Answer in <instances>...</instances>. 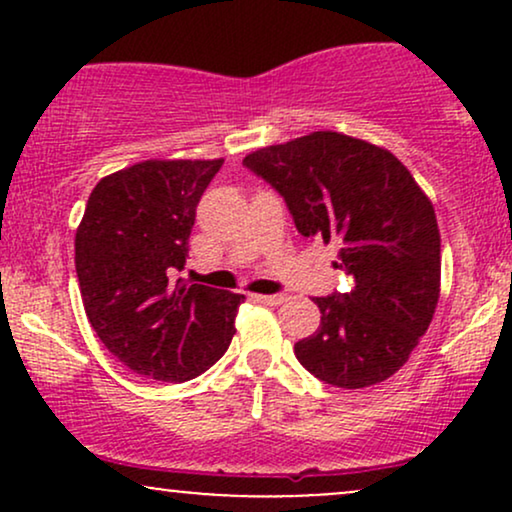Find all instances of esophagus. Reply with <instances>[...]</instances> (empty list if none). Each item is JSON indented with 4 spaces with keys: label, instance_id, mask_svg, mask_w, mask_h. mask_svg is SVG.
<instances>
[{
    "label": "esophagus",
    "instance_id": "esophagus-1",
    "mask_svg": "<svg viewBox=\"0 0 512 512\" xmlns=\"http://www.w3.org/2000/svg\"><path fill=\"white\" fill-rule=\"evenodd\" d=\"M252 298H255L257 303H264V305H281L286 301V296H267V293H264V296L260 293V296H252Z\"/></svg>",
    "mask_w": 512,
    "mask_h": 512
}]
</instances>
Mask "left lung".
Wrapping results in <instances>:
<instances>
[{
	"mask_svg": "<svg viewBox=\"0 0 512 512\" xmlns=\"http://www.w3.org/2000/svg\"><path fill=\"white\" fill-rule=\"evenodd\" d=\"M286 199L298 233L337 245L354 276L342 296L313 298L320 327L293 346L315 378L378 385L409 361L440 298V231L431 199L395 154L349 134L313 132L245 156Z\"/></svg>",
	"mask_w": 512,
	"mask_h": 512,
	"instance_id": "1",
	"label": "left lung"
}]
</instances>
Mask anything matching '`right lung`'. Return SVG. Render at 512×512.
I'll return each mask as SVG.
<instances>
[{"instance_id": "1", "label": "right lung", "mask_w": 512, "mask_h": 512, "mask_svg": "<svg viewBox=\"0 0 512 512\" xmlns=\"http://www.w3.org/2000/svg\"><path fill=\"white\" fill-rule=\"evenodd\" d=\"M223 158H151L93 187L74 262L88 322L132 373L185 383L236 334L243 293L173 281L185 269L199 197Z\"/></svg>"}]
</instances>
